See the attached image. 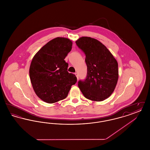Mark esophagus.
<instances>
[{"label": "esophagus", "instance_id": "1", "mask_svg": "<svg viewBox=\"0 0 150 150\" xmlns=\"http://www.w3.org/2000/svg\"><path fill=\"white\" fill-rule=\"evenodd\" d=\"M75 75H76V78H77V79H78V80L79 79V75H78V74L77 73V72H75Z\"/></svg>", "mask_w": 150, "mask_h": 150}]
</instances>
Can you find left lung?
I'll use <instances>...</instances> for the list:
<instances>
[{
    "label": "left lung",
    "mask_w": 150,
    "mask_h": 150,
    "mask_svg": "<svg viewBox=\"0 0 150 150\" xmlns=\"http://www.w3.org/2000/svg\"><path fill=\"white\" fill-rule=\"evenodd\" d=\"M86 54L87 74L78 86L86 98L102 101L114 91L119 78L118 64L106 46L98 40L83 36L76 41Z\"/></svg>",
    "instance_id": "obj_1"
}]
</instances>
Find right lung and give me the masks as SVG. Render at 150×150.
Returning <instances> with one entry per match:
<instances>
[{"instance_id": "right-lung-1", "label": "right lung", "mask_w": 150, "mask_h": 150, "mask_svg": "<svg viewBox=\"0 0 150 150\" xmlns=\"http://www.w3.org/2000/svg\"><path fill=\"white\" fill-rule=\"evenodd\" d=\"M72 43L57 37L39 50L33 57L29 75L36 94L43 101L53 103L66 98L77 78L67 71L64 58L71 51Z\"/></svg>"}]
</instances>
